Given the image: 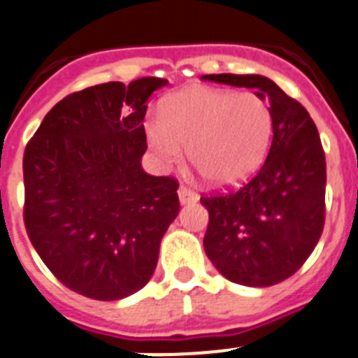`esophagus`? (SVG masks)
Returning a JSON list of instances; mask_svg holds the SVG:
<instances>
[{
    "mask_svg": "<svg viewBox=\"0 0 358 358\" xmlns=\"http://www.w3.org/2000/svg\"><path fill=\"white\" fill-rule=\"evenodd\" d=\"M178 198L182 205H189V203L198 201V194H196L194 189H191V187H187V185H180Z\"/></svg>",
    "mask_w": 358,
    "mask_h": 358,
    "instance_id": "obj_1",
    "label": "esophagus"
}]
</instances>
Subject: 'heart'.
<instances>
[{
	"mask_svg": "<svg viewBox=\"0 0 358 358\" xmlns=\"http://www.w3.org/2000/svg\"><path fill=\"white\" fill-rule=\"evenodd\" d=\"M150 146L162 162L187 157L215 185H231L255 171L273 137L269 103L257 92L189 87L162 103L160 117L146 121Z\"/></svg>",
	"mask_w": 358,
	"mask_h": 358,
	"instance_id": "1",
	"label": "heart"
}]
</instances>
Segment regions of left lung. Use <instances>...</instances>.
Instances as JSON below:
<instances>
[{
  "mask_svg": "<svg viewBox=\"0 0 358 358\" xmlns=\"http://www.w3.org/2000/svg\"><path fill=\"white\" fill-rule=\"evenodd\" d=\"M201 78L257 89L269 101L273 141L262 167L237 189L201 196L208 210L203 246L215 269L230 282L269 287L294 275L323 234V144L307 108L266 76Z\"/></svg>",
  "mask_w": 358,
  "mask_h": 358,
  "instance_id": "8db88e82",
  "label": "left lung"
}]
</instances>
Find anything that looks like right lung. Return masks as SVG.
I'll use <instances>...</instances> for the list:
<instances>
[{"label": "right lung", "mask_w": 358, "mask_h": 358, "mask_svg": "<svg viewBox=\"0 0 358 358\" xmlns=\"http://www.w3.org/2000/svg\"><path fill=\"white\" fill-rule=\"evenodd\" d=\"M164 78L99 83L60 99L22 157L24 227L48 269L71 291L101 301L150 282L178 180L141 167L148 99Z\"/></svg>", "instance_id": "right-lung-1"}]
</instances>
